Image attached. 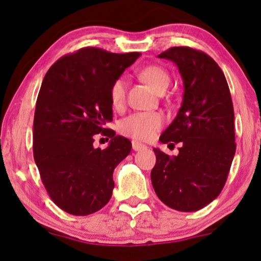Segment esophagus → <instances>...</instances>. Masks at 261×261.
Listing matches in <instances>:
<instances>
[{"label":"esophagus","instance_id":"34e87169","mask_svg":"<svg viewBox=\"0 0 261 261\" xmlns=\"http://www.w3.org/2000/svg\"><path fill=\"white\" fill-rule=\"evenodd\" d=\"M132 147H133L134 151H142V149L147 148L145 145H142V144H140V142H138V141L132 142Z\"/></svg>","mask_w":261,"mask_h":261}]
</instances>
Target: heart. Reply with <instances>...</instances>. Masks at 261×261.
I'll return each instance as SVG.
<instances>
[{
	"instance_id": "obj_1",
	"label": "heart",
	"mask_w": 261,
	"mask_h": 261,
	"mask_svg": "<svg viewBox=\"0 0 261 261\" xmlns=\"http://www.w3.org/2000/svg\"><path fill=\"white\" fill-rule=\"evenodd\" d=\"M139 76L158 92L169 87L170 74L159 65H147L139 71ZM127 83L122 77L116 78L110 85L109 98L114 109H121L126 102ZM164 124V117L159 113H134L120 123L121 133L135 140L148 141L155 137Z\"/></svg>"
}]
</instances>
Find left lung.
Listing matches in <instances>:
<instances>
[{
    "label": "left lung",
    "instance_id": "obj_1",
    "mask_svg": "<svg viewBox=\"0 0 261 261\" xmlns=\"http://www.w3.org/2000/svg\"><path fill=\"white\" fill-rule=\"evenodd\" d=\"M159 58L172 60L184 81L183 103L160 137L180 142L171 158L158 148L151 172L160 201L178 212H197L213 202L226 184L235 148L234 108L226 77L212 57L189 46H176Z\"/></svg>",
    "mask_w": 261,
    "mask_h": 261
}]
</instances>
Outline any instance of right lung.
<instances>
[{
	"instance_id": "obj_1",
	"label": "right lung",
	"mask_w": 261,
	"mask_h": 261,
	"mask_svg": "<svg viewBox=\"0 0 261 261\" xmlns=\"http://www.w3.org/2000/svg\"><path fill=\"white\" fill-rule=\"evenodd\" d=\"M139 56L88 46L63 56L45 74L35 106L33 155L48 196L71 215L94 214L112 197L114 169L132 144L105 127L113 120L109 89ZM96 134L111 139L106 150L93 146Z\"/></svg>"
}]
</instances>
